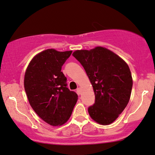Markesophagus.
<instances>
[{
    "label": "esophagus",
    "mask_w": 155,
    "mask_h": 155,
    "mask_svg": "<svg viewBox=\"0 0 155 155\" xmlns=\"http://www.w3.org/2000/svg\"><path fill=\"white\" fill-rule=\"evenodd\" d=\"M77 92L78 94H81V87H78Z\"/></svg>",
    "instance_id": "1"
}]
</instances>
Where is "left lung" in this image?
<instances>
[{
  "label": "left lung",
  "mask_w": 155,
  "mask_h": 155,
  "mask_svg": "<svg viewBox=\"0 0 155 155\" xmlns=\"http://www.w3.org/2000/svg\"><path fill=\"white\" fill-rule=\"evenodd\" d=\"M72 55L84 67L93 87L95 102L88 108L90 116L102 125L111 124L130 99L133 80L128 64L102 47L77 50Z\"/></svg>",
  "instance_id": "8db88e82"
}]
</instances>
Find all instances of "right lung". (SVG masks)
Instances as JSON below:
<instances>
[{"mask_svg":"<svg viewBox=\"0 0 155 155\" xmlns=\"http://www.w3.org/2000/svg\"><path fill=\"white\" fill-rule=\"evenodd\" d=\"M72 51L48 48L35 55L24 75V88L30 105L51 126H61L70 118L78 95L67 87L62 66Z\"/></svg>","mask_w":155,"mask_h":155,"instance_id":"1","label":"right lung"}]
</instances>
